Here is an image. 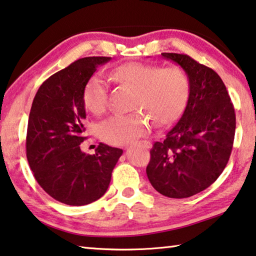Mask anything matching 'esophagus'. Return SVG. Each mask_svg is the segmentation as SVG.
Wrapping results in <instances>:
<instances>
[{"label":"esophagus","mask_w":256,"mask_h":256,"mask_svg":"<svg viewBox=\"0 0 256 256\" xmlns=\"http://www.w3.org/2000/svg\"><path fill=\"white\" fill-rule=\"evenodd\" d=\"M144 147H146V148L149 147V144L147 142V141H144Z\"/></svg>","instance_id":"1"}]
</instances>
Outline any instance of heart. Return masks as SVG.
I'll return each instance as SVG.
<instances>
[{"label": "heart", "mask_w": 256, "mask_h": 256, "mask_svg": "<svg viewBox=\"0 0 256 256\" xmlns=\"http://www.w3.org/2000/svg\"><path fill=\"white\" fill-rule=\"evenodd\" d=\"M114 78L138 91L133 109H141L157 126H165L179 118L190 94V80L180 67L163 68L158 64L128 62L117 67ZM84 104L88 110L102 114L108 107V84L101 74H94L85 85ZM152 123L144 112L116 114L104 120L99 136L107 144L123 146L147 134Z\"/></svg>", "instance_id": "b5f03b06"}]
</instances>
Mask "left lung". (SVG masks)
Wrapping results in <instances>:
<instances>
[{"label": "left lung", "instance_id": "1", "mask_svg": "<svg viewBox=\"0 0 256 256\" xmlns=\"http://www.w3.org/2000/svg\"><path fill=\"white\" fill-rule=\"evenodd\" d=\"M180 64L190 80V94L181 118L150 150L147 176L158 192L186 198L213 184L228 164L236 114L224 83L212 68L192 56L162 54Z\"/></svg>", "mask_w": 256, "mask_h": 256}]
</instances>
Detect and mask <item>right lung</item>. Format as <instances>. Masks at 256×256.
Returning a JSON list of instances; mask_svg holds the SVG:
<instances>
[{
    "label": "right lung",
    "instance_id": "obj_1",
    "mask_svg": "<svg viewBox=\"0 0 256 256\" xmlns=\"http://www.w3.org/2000/svg\"><path fill=\"white\" fill-rule=\"evenodd\" d=\"M109 56L78 59L43 82L28 118L26 155L38 184L56 200L88 205L102 197L123 154L100 144L94 155L80 148L86 118L85 85Z\"/></svg>",
    "mask_w": 256,
    "mask_h": 256
}]
</instances>
